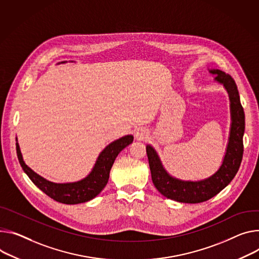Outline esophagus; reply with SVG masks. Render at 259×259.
Returning a JSON list of instances; mask_svg holds the SVG:
<instances>
[{
	"label": "esophagus",
	"instance_id": "obj_1",
	"mask_svg": "<svg viewBox=\"0 0 259 259\" xmlns=\"http://www.w3.org/2000/svg\"><path fill=\"white\" fill-rule=\"evenodd\" d=\"M135 137L137 139H145L147 137L146 132H144V130H137L135 133Z\"/></svg>",
	"mask_w": 259,
	"mask_h": 259
}]
</instances>
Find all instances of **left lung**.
I'll list each match as a JSON object with an SVG mask.
<instances>
[{
	"instance_id": "obj_1",
	"label": "left lung",
	"mask_w": 259,
	"mask_h": 259,
	"mask_svg": "<svg viewBox=\"0 0 259 259\" xmlns=\"http://www.w3.org/2000/svg\"><path fill=\"white\" fill-rule=\"evenodd\" d=\"M209 72L216 74L215 80L224 84L231 102L232 123L229 143L219 170L210 178L200 182H184L177 180L164 170L155 150L151 146H147L152 180L156 189L166 198L180 202L199 203L217 195L236 177L243 159L245 113L241 104L238 87L234 79L221 70H209Z\"/></svg>"
}]
</instances>
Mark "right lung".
Listing matches in <instances>:
<instances>
[{"label": "right lung", "instance_id": "add662e5", "mask_svg": "<svg viewBox=\"0 0 259 259\" xmlns=\"http://www.w3.org/2000/svg\"><path fill=\"white\" fill-rule=\"evenodd\" d=\"M133 142L132 135H126L120 139L114 140L108 145L99 155L98 160L91 174L81 181L68 184H56L46 181L36 172H34L27 164L23 162L19 146L16 143V153L20 165L30 180L43 191L46 195L54 200L66 204H76L89 201L96 197L106 186L109 179V171L112 164L119 155Z\"/></svg>", "mask_w": 259, "mask_h": 259}]
</instances>
